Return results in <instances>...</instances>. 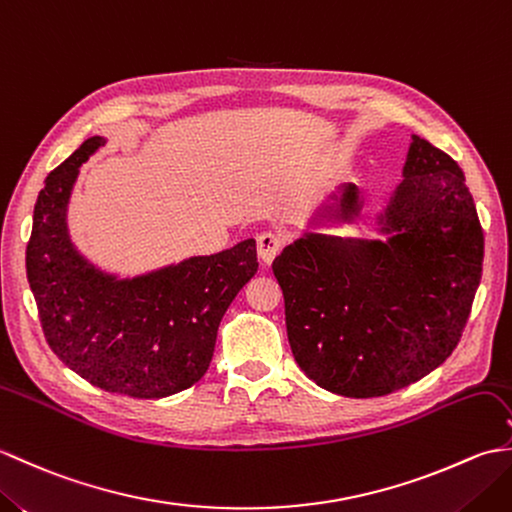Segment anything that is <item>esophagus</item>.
<instances>
[{"label":"esophagus","instance_id":"esophagus-1","mask_svg":"<svg viewBox=\"0 0 512 512\" xmlns=\"http://www.w3.org/2000/svg\"><path fill=\"white\" fill-rule=\"evenodd\" d=\"M281 250V237L275 233H262L257 237V255L262 259V264H273V259Z\"/></svg>","mask_w":512,"mask_h":512}]
</instances>
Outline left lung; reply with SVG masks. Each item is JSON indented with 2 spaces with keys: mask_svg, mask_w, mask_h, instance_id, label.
<instances>
[{
  "mask_svg": "<svg viewBox=\"0 0 512 512\" xmlns=\"http://www.w3.org/2000/svg\"><path fill=\"white\" fill-rule=\"evenodd\" d=\"M363 202L356 184H341L273 262L297 365L347 398L391 394L447 361L471 314L484 259L462 169L416 134L402 182L374 217L383 237L319 231L356 224Z\"/></svg>",
  "mask_w": 512,
  "mask_h": 512,
  "instance_id": "left-lung-1",
  "label": "left lung"
}]
</instances>
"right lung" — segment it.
<instances>
[{
    "instance_id": "1",
    "label": "right lung",
    "mask_w": 512,
    "mask_h": 512,
    "mask_svg": "<svg viewBox=\"0 0 512 512\" xmlns=\"http://www.w3.org/2000/svg\"><path fill=\"white\" fill-rule=\"evenodd\" d=\"M92 136L46 178L32 215L26 275L52 352L88 383L132 398L178 394L206 374L217 328L257 273L255 239L136 277H118L74 246L68 204Z\"/></svg>"
}]
</instances>
